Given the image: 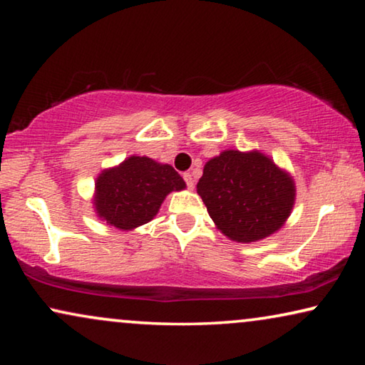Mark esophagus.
<instances>
[{
	"label": "esophagus",
	"mask_w": 365,
	"mask_h": 365,
	"mask_svg": "<svg viewBox=\"0 0 365 365\" xmlns=\"http://www.w3.org/2000/svg\"><path fill=\"white\" fill-rule=\"evenodd\" d=\"M183 180L187 182V187L188 188H193L195 187V180H193V175L190 174V172H185L183 174Z\"/></svg>",
	"instance_id": "obj_1"
}]
</instances>
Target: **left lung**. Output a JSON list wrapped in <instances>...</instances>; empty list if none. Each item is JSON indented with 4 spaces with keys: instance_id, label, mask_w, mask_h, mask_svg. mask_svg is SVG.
I'll list each match as a JSON object with an SVG mask.
<instances>
[{
    "instance_id": "1",
    "label": "left lung",
    "mask_w": 365,
    "mask_h": 365,
    "mask_svg": "<svg viewBox=\"0 0 365 365\" xmlns=\"http://www.w3.org/2000/svg\"><path fill=\"white\" fill-rule=\"evenodd\" d=\"M196 190L219 230L240 243L279 230L294 202L292 177L257 151L230 150L211 159Z\"/></svg>"
}]
</instances>
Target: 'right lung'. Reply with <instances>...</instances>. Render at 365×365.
<instances>
[{
  "label": "right lung",
  "instance_id": "right-lung-1",
  "mask_svg": "<svg viewBox=\"0 0 365 365\" xmlns=\"http://www.w3.org/2000/svg\"><path fill=\"white\" fill-rule=\"evenodd\" d=\"M185 188L183 178L169 164L132 156L96 180V212L120 230L150 222L170 191Z\"/></svg>",
  "mask_w": 365,
  "mask_h": 365
}]
</instances>
